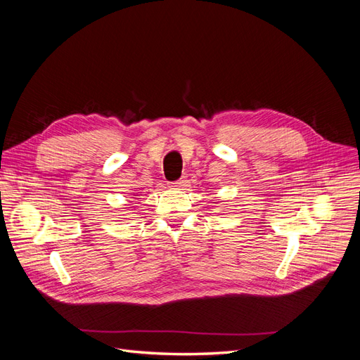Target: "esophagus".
Masks as SVG:
<instances>
[{
	"mask_svg": "<svg viewBox=\"0 0 360 360\" xmlns=\"http://www.w3.org/2000/svg\"><path fill=\"white\" fill-rule=\"evenodd\" d=\"M188 184V181L184 180V179H180V180H177V181H172L171 183V188H176V189H181V188H184Z\"/></svg>",
	"mask_w": 360,
	"mask_h": 360,
	"instance_id": "obj_1",
	"label": "esophagus"
}]
</instances>
